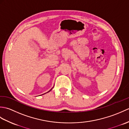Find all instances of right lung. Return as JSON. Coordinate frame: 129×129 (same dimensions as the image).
I'll return each instance as SVG.
<instances>
[{
  "label": "right lung",
  "instance_id": "add662e5",
  "mask_svg": "<svg viewBox=\"0 0 129 129\" xmlns=\"http://www.w3.org/2000/svg\"><path fill=\"white\" fill-rule=\"evenodd\" d=\"M52 89H53V88H52ZM50 90H49V91L48 92H49V91H50Z\"/></svg>",
  "mask_w": 129,
  "mask_h": 129
}]
</instances>
